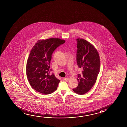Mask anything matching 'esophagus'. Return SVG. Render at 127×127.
<instances>
[{
    "instance_id": "obj_1",
    "label": "esophagus",
    "mask_w": 127,
    "mask_h": 127,
    "mask_svg": "<svg viewBox=\"0 0 127 127\" xmlns=\"http://www.w3.org/2000/svg\"><path fill=\"white\" fill-rule=\"evenodd\" d=\"M63 80L64 81H68V78H63Z\"/></svg>"
}]
</instances>
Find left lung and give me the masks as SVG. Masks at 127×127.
<instances>
[{
	"label": "left lung",
	"instance_id": "left-lung-1",
	"mask_svg": "<svg viewBox=\"0 0 127 127\" xmlns=\"http://www.w3.org/2000/svg\"><path fill=\"white\" fill-rule=\"evenodd\" d=\"M77 41L76 62L82 69V73L78 75V87L72 90L80 95L87 93L96 83L100 70V59L97 50L93 44L83 39Z\"/></svg>",
	"mask_w": 127,
	"mask_h": 127
}]
</instances>
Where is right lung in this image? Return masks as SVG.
<instances>
[{"label":"right lung","mask_w":127,"mask_h":127,"mask_svg":"<svg viewBox=\"0 0 127 127\" xmlns=\"http://www.w3.org/2000/svg\"><path fill=\"white\" fill-rule=\"evenodd\" d=\"M65 40L59 38L39 40L32 48L28 58L26 74L31 87L41 94H49L57 90L60 80L50 69L52 55Z\"/></svg>","instance_id":"1"}]
</instances>
